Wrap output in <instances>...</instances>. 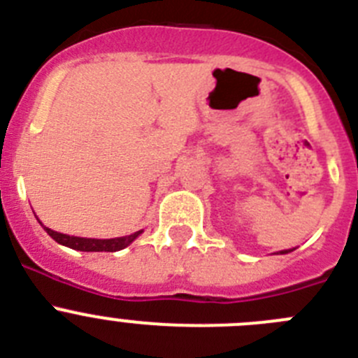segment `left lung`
Masks as SVG:
<instances>
[{
	"instance_id": "1",
	"label": "left lung",
	"mask_w": 358,
	"mask_h": 358,
	"mask_svg": "<svg viewBox=\"0 0 358 358\" xmlns=\"http://www.w3.org/2000/svg\"><path fill=\"white\" fill-rule=\"evenodd\" d=\"M293 249H288V250H279V252H277V255H288V252H292Z\"/></svg>"
}]
</instances>
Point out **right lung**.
<instances>
[{
  "label": "right lung",
  "mask_w": 358,
  "mask_h": 358,
  "mask_svg": "<svg viewBox=\"0 0 358 358\" xmlns=\"http://www.w3.org/2000/svg\"><path fill=\"white\" fill-rule=\"evenodd\" d=\"M40 222V220H38ZM42 224V222H40ZM42 228L48 231V235L51 236L52 240H56L62 245L70 247L73 250H83V252H116V250L125 249L127 245L134 242V240L138 238L141 231H136L129 236H120V238H81V236H70V235H63V233L52 231V229L45 228L42 224Z\"/></svg>",
  "instance_id": "add662e5"
}]
</instances>
